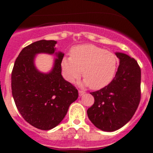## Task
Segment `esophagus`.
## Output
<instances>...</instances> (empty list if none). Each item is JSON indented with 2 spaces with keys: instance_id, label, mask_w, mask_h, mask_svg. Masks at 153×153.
<instances>
[{
  "instance_id": "1",
  "label": "esophagus",
  "mask_w": 153,
  "mask_h": 153,
  "mask_svg": "<svg viewBox=\"0 0 153 153\" xmlns=\"http://www.w3.org/2000/svg\"><path fill=\"white\" fill-rule=\"evenodd\" d=\"M85 94V92L84 91H82V90H79V97H82Z\"/></svg>"
}]
</instances>
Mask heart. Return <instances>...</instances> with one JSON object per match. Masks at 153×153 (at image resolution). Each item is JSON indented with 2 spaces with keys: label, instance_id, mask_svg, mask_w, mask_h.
I'll list each match as a JSON object with an SVG mask.
<instances>
[{
  "label": "heart",
  "instance_id": "b5f03b06",
  "mask_svg": "<svg viewBox=\"0 0 153 153\" xmlns=\"http://www.w3.org/2000/svg\"><path fill=\"white\" fill-rule=\"evenodd\" d=\"M117 68L114 53L92 44L74 47L71 56H64L61 69L65 79L74 82L83 72V84L93 90H100L111 83Z\"/></svg>",
  "mask_w": 153,
  "mask_h": 153
}]
</instances>
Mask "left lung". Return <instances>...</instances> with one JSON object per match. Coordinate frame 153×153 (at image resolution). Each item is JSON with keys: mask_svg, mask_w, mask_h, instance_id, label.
<instances>
[{"mask_svg": "<svg viewBox=\"0 0 153 153\" xmlns=\"http://www.w3.org/2000/svg\"><path fill=\"white\" fill-rule=\"evenodd\" d=\"M120 65L111 83L90 93L94 104L87 109L92 123L102 131L113 132L129 122L141 98V70L133 58L116 53Z\"/></svg>", "mask_w": 153, "mask_h": 153, "instance_id": "1", "label": "left lung"}]
</instances>
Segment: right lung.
<instances>
[{"instance_id":"add662e5","label":"right lung","mask_w":153,"mask_h":153,"mask_svg":"<svg viewBox=\"0 0 153 153\" xmlns=\"http://www.w3.org/2000/svg\"><path fill=\"white\" fill-rule=\"evenodd\" d=\"M55 40H41L21 51L11 74L12 95L18 111L31 126L41 130L54 128L64 118L78 90L61 75L64 53L56 52ZM37 53L55 54L51 72H40L34 65Z\"/></svg>"}]
</instances>
